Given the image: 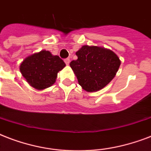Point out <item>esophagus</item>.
Masks as SVG:
<instances>
[{"instance_id":"1","label":"esophagus","mask_w":151,"mask_h":151,"mask_svg":"<svg viewBox=\"0 0 151 151\" xmlns=\"http://www.w3.org/2000/svg\"><path fill=\"white\" fill-rule=\"evenodd\" d=\"M64 62H65V63H66V65H69V64H70V59H69V58L65 59H64Z\"/></svg>"}]
</instances>
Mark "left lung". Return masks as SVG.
Instances as JSON below:
<instances>
[{
    "label": "left lung",
    "mask_w": 151,
    "mask_h": 151,
    "mask_svg": "<svg viewBox=\"0 0 151 151\" xmlns=\"http://www.w3.org/2000/svg\"><path fill=\"white\" fill-rule=\"evenodd\" d=\"M70 66L85 91L97 92L106 86L117 73L121 61L114 52L97 46L84 45L76 52Z\"/></svg>",
    "instance_id": "1"
}]
</instances>
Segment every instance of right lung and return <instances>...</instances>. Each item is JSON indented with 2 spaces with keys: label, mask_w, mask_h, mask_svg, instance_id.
<instances>
[{
  "label": "right lung",
  "mask_w": 151,
  "mask_h": 151,
  "mask_svg": "<svg viewBox=\"0 0 151 151\" xmlns=\"http://www.w3.org/2000/svg\"><path fill=\"white\" fill-rule=\"evenodd\" d=\"M65 66L63 60L58 55H52L50 52L42 50L27 57L20 65L19 70L30 86L43 90L55 82L58 72Z\"/></svg>",
  "instance_id": "right-lung-1"
}]
</instances>
